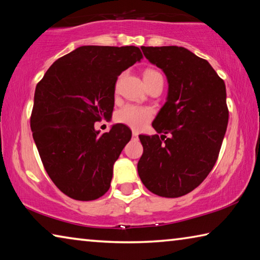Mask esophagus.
Instances as JSON below:
<instances>
[{
  "label": "esophagus",
  "instance_id": "34e87169",
  "mask_svg": "<svg viewBox=\"0 0 260 260\" xmlns=\"http://www.w3.org/2000/svg\"><path fill=\"white\" fill-rule=\"evenodd\" d=\"M132 135H133L134 139H138V138H139V133H138V132H133V133H132Z\"/></svg>",
  "mask_w": 260,
  "mask_h": 260
}]
</instances>
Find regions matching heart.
I'll return each mask as SVG.
<instances>
[{"mask_svg": "<svg viewBox=\"0 0 260 260\" xmlns=\"http://www.w3.org/2000/svg\"><path fill=\"white\" fill-rule=\"evenodd\" d=\"M156 76H160L157 71H153V70H147L144 72L143 79L144 81L148 80V79H151ZM152 118V111L151 109L147 107H141V105H134V104H128L125 105L124 108H121L119 111L116 114V120L120 122L122 125H126L131 127V128L139 131L143 128L150 119Z\"/></svg>", "mask_w": 260, "mask_h": 260, "instance_id": "b5f03b06", "label": "heart"}]
</instances>
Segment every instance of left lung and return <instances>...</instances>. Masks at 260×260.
<instances>
[{
	"label": "left lung",
	"instance_id": "left-lung-1",
	"mask_svg": "<svg viewBox=\"0 0 260 260\" xmlns=\"http://www.w3.org/2000/svg\"><path fill=\"white\" fill-rule=\"evenodd\" d=\"M141 49L165 73L169 90L152 121L164 135L139 136L143 153L138 172L151 192L174 199L199 187L218 159L228 124L226 86L208 60L186 48Z\"/></svg>",
	"mask_w": 260,
	"mask_h": 260
}]
</instances>
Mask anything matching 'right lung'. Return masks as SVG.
I'll return each instance as SVG.
<instances>
[{"label": "right lung", "mask_w": 260, "mask_h": 260, "mask_svg": "<svg viewBox=\"0 0 260 260\" xmlns=\"http://www.w3.org/2000/svg\"><path fill=\"white\" fill-rule=\"evenodd\" d=\"M141 58L134 46H82L57 59L35 88L34 142L52 182L73 200H98L109 190L132 132L117 124L100 134L94 124L112 116L117 79Z\"/></svg>", "instance_id": "add662e5"}]
</instances>
